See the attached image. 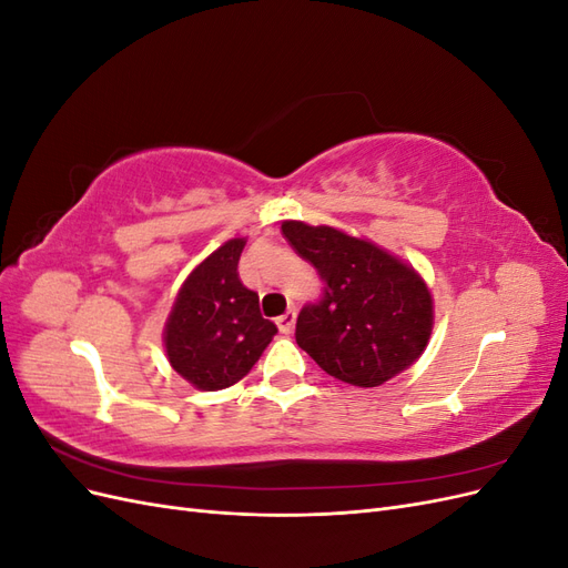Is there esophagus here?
I'll list each match as a JSON object with an SVG mask.
<instances>
[{
  "label": "esophagus",
  "mask_w": 568,
  "mask_h": 568,
  "mask_svg": "<svg viewBox=\"0 0 568 568\" xmlns=\"http://www.w3.org/2000/svg\"><path fill=\"white\" fill-rule=\"evenodd\" d=\"M294 324H296V311H288L282 317H277V326H280L282 334L294 332Z\"/></svg>",
  "instance_id": "1"
}]
</instances>
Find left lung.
Here are the masks:
<instances>
[{"mask_svg": "<svg viewBox=\"0 0 568 568\" xmlns=\"http://www.w3.org/2000/svg\"><path fill=\"white\" fill-rule=\"evenodd\" d=\"M282 234L324 282L296 322V343L334 379L382 386L424 353L434 298L419 272L367 239L284 220Z\"/></svg>", "mask_w": 568, "mask_h": 568, "instance_id": "1", "label": "left lung"}]
</instances>
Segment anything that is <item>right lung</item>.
<instances>
[{"label":"right lung","mask_w":568,"mask_h":568,"mask_svg":"<svg viewBox=\"0 0 568 568\" xmlns=\"http://www.w3.org/2000/svg\"><path fill=\"white\" fill-rule=\"evenodd\" d=\"M246 239H230L184 280L168 315V363L199 390L236 384L263 355L277 326L261 315L257 294L239 280Z\"/></svg>","instance_id":"add662e5"}]
</instances>
